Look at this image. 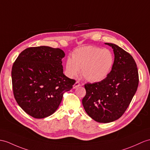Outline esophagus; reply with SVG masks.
Listing matches in <instances>:
<instances>
[{"label":"esophagus","mask_w":150,"mask_h":150,"mask_svg":"<svg viewBox=\"0 0 150 150\" xmlns=\"http://www.w3.org/2000/svg\"><path fill=\"white\" fill-rule=\"evenodd\" d=\"M79 86H80V83H79L78 81H76V82L74 84V85H73V88L75 89V88H78V87Z\"/></svg>","instance_id":"34e87169"}]
</instances>
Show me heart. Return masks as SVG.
<instances>
[{
	"instance_id": "1",
	"label": "heart",
	"mask_w": 150,
	"mask_h": 150,
	"mask_svg": "<svg viewBox=\"0 0 150 150\" xmlns=\"http://www.w3.org/2000/svg\"><path fill=\"white\" fill-rule=\"evenodd\" d=\"M115 57L111 50L88 46L76 49L65 62V73L68 77L81 75L88 81L98 83L103 81L111 72Z\"/></svg>"
}]
</instances>
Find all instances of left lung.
<instances>
[{
	"label": "left lung",
	"instance_id": "8db88e82",
	"mask_svg": "<svg viewBox=\"0 0 150 150\" xmlns=\"http://www.w3.org/2000/svg\"><path fill=\"white\" fill-rule=\"evenodd\" d=\"M115 62L111 72L103 81L85 85L86 96L82 104L85 111L95 121L109 123L118 120L136 93L139 74L133 57L122 47L112 43Z\"/></svg>",
	"mask_w": 150,
	"mask_h": 150
}]
</instances>
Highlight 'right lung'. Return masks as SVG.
Masks as SVG:
<instances>
[{"label": "right lung", "mask_w": 150, "mask_h": 150, "mask_svg": "<svg viewBox=\"0 0 150 150\" xmlns=\"http://www.w3.org/2000/svg\"><path fill=\"white\" fill-rule=\"evenodd\" d=\"M65 53L49 46L32 47L21 52L13 64V89L18 104L35 118L57 111L63 94L72 88L74 79L64 74Z\"/></svg>", "instance_id": "add662e5"}]
</instances>
